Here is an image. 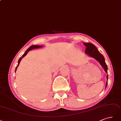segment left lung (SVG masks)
<instances>
[{"instance_id": "8db88e82", "label": "left lung", "mask_w": 121, "mask_h": 121, "mask_svg": "<svg viewBox=\"0 0 121 121\" xmlns=\"http://www.w3.org/2000/svg\"><path fill=\"white\" fill-rule=\"evenodd\" d=\"M83 44L86 46V49H85V53L87 54L88 55L94 58L96 60L100 63V65L102 66L104 68V71L106 73H108V67L107 65L105 62L104 58L103 55L101 54L98 49H97L96 47L91 43H83ZM107 81L106 84V88L108 85V75L107 76Z\"/></svg>"}]
</instances>
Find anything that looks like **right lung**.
<instances>
[{"label": "right lung", "instance_id": "obj_1", "mask_svg": "<svg viewBox=\"0 0 121 121\" xmlns=\"http://www.w3.org/2000/svg\"><path fill=\"white\" fill-rule=\"evenodd\" d=\"M43 47V46H39V45H33V46H31L30 47H29V48H28V49H27L26 50V51L25 52V53L23 54L22 55V56L19 58V60H18V64H17V66L16 67V68H15V72L16 71V70H17V67L18 66V65H19V63H20V62H21V60L22 59V58H24L27 54H28V52H29L30 51V50H33V49H37V48H41V47Z\"/></svg>", "mask_w": 121, "mask_h": 121}]
</instances>
